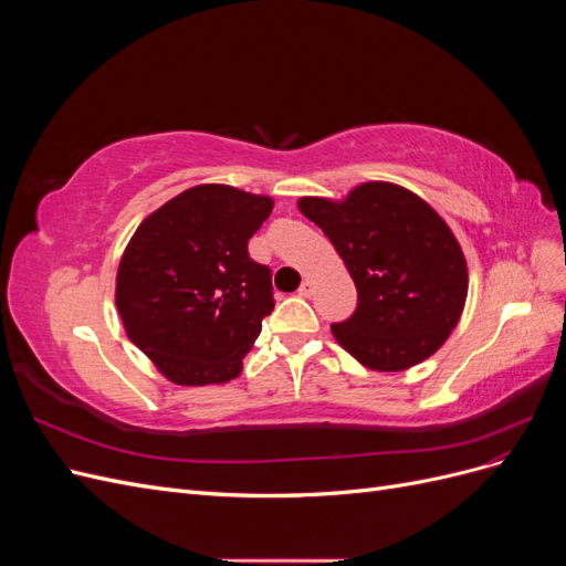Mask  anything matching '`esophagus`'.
<instances>
[{
	"label": "esophagus",
	"mask_w": 566,
	"mask_h": 566,
	"mask_svg": "<svg viewBox=\"0 0 566 566\" xmlns=\"http://www.w3.org/2000/svg\"><path fill=\"white\" fill-rule=\"evenodd\" d=\"M300 295H302V297H312V295H314V281L304 279L302 285H300Z\"/></svg>",
	"instance_id": "34e87169"
}]
</instances>
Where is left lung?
Segmentation results:
<instances>
[{"label": "left lung", "instance_id": "1", "mask_svg": "<svg viewBox=\"0 0 566 566\" xmlns=\"http://www.w3.org/2000/svg\"><path fill=\"white\" fill-rule=\"evenodd\" d=\"M358 290L356 312L331 331L358 364L397 373L430 358L458 325L468 262L453 231L403 186L366 181L345 200L300 198Z\"/></svg>", "mask_w": 566, "mask_h": 566}]
</instances>
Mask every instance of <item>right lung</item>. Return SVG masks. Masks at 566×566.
Instances as JSON below:
<instances>
[{"label":"right lung","instance_id":"obj_1","mask_svg":"<svg viewBox=\"0 0 566 566\" xmlns=\"http://www.w3.org/2000/svg\"><path fill=\"white\" fill-rule=\"evenodd\" d=\"M269 196L227 184L188 188L148 214L125 248L115 304L127 337L175 385H224L273 312L271 269L248 241Z\"/></svg>","mask_w":566,"mask_h":566}]
</instances>
